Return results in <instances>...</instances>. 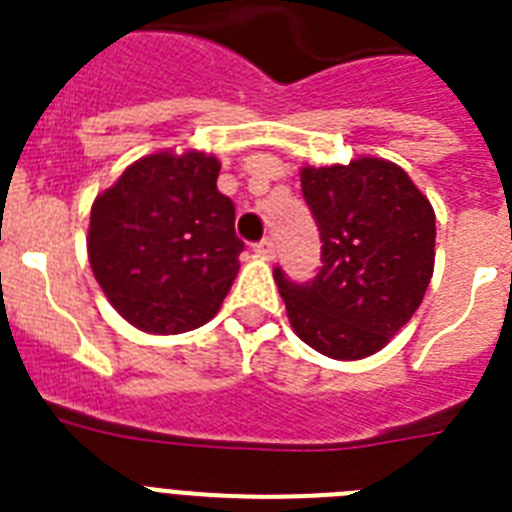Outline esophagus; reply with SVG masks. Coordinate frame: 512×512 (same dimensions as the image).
I'll return each mask as SVG.
<instances>
[{
    "label": "esophagus",
    "instance_id": "esophagus-1",
    "mask_svg": "<svg viewBox=\"0 0 512 512\" xmlns=\"http://www.w3.org/2000/svg\"><path fill=\"white\" fill-rule=\"evenodd\" d=\"M255 255L265 257V260H271L273 255H276V244H273V239H263V241H257L255 247Z\"/></svg>",
    "mask_w": 512,
    "mask_h": 512
}]
</instances>
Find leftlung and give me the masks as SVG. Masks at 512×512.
I'll list each match as a JSON object with an SVG mask.
<instances>
[{
    "instance_id": "left-lung-1",
    "label": "left lung",
    "mask_w": 512,
    "mask_h": 512,
    "mask_svg": "<svg viewBox=\"0 0 512 512\" xmlns=\"http://www.w3.org/2000/svg\"><path fill=\"white\" fill-rule=\"evenodd\" d=\"M321 268L295 284L273 271L295 335L329 358L382 350L420 308L436 260V215L401 167L361 156L303 167Z\"/></svg>"
}]
</instances>
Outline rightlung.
<instances>
[{
    "label": "right lung",
    "instance_id": "1",
    "mask_svg": "<svg viewBox=\"0 0 512 512\" xmlns=\"http://www.w3.org/2000/svg\"><path fill=\"white\" fill-rule=\"evenodd\" d=\"M217 175L215 156L162 151L130 164L92 204V273L132 327L180 335L220 311L244 241Z\"/></svg>",
    "mask_w": 512,
    "mask_h": 512
}]
</instances>
